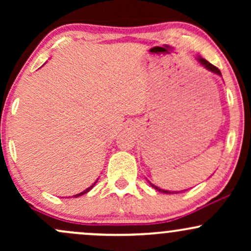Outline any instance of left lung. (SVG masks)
I'll use <instances>...</instances> for the list:
<instances>
[{"label": "left lung", "mask_w": 251, "mask_h": 251, "mask_svg": "<svg viewBox=\"0 0 251 251\" xmlns=\"http://www.w3.org/2000/svg\"><path fill=\"white\" fill-rule=\"evenodd\" d=\"M196 59H197V61L200 62L201 65L203 66L204 68H205V70H208L209 72H211V73H215V74H217V75L222 76V74H221V71L218 70L217 67H215L214 65H211V63H210L209 61H206L205 59H203V57H201V56L196 57ZM148 181H149V183H150V185L152 186V188L157 190V191H159V192H163V194H168V195H171V194H178V192H180V191H169V190H163V189L158 188V186H155L154 184H152L151 181H150V180H148Z\"/></svg>", "instance_id": "8db88e82"}]
</instances>
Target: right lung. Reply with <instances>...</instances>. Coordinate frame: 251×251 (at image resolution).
<instances>
[{"label": "right lung", "instance_id": "1", "mask_svg": "<svg viewBox=\"0 0 251 251\" xmlns=\"http://www.w3.org/2000/svg\"><path fill=\"white\" fill-rule=\"evenodd\" d=\"M97 181H98V179H97L96 181H94V183H93V184H92V185H91V186H88V188H87V189H86V190H83V191H82V192H80V194H76V195H74V197H80V196H82V195L87 194V192L89 191V190H92V189H93V186H94V185H96V183H97Z\"/></svg>", "mask_w": 251, "mask_h": 251}]
</instances>
